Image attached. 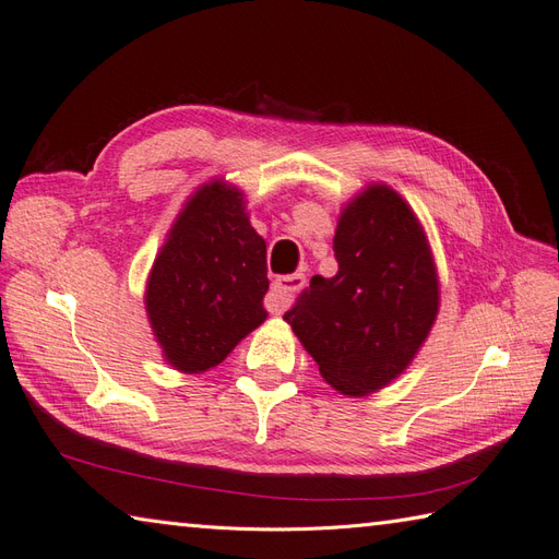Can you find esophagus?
Returning a JSON list of instances; mask_svg holds the SVG:
<instances>
[{"instance_id": "esophagus-1", "label": "esophagus", "mask_w": 559, "mask_h": 559, "mask_svg": "<svg viewBox=\"0 0 559 559\" xmlns=\"http://www.w3.org/2000/svg\"><path fill=\"white\" fill-rule=\"evenodd\" d=\"M302 284H306V277H302V275L280 277L273 284V289H270L267 298H265V308L273 314H282L286 308L292 306L296 294L302 289Z\"/></svg>"}]
</instances>
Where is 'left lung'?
Segmentation results:
<instances>
[{
	"label": "left lung",
	"instance_id": "1",
	"mask_svg": "<svg viewBox=\"0 0 559 559\" xmlns=\"http://www.w3.org/2000/svg\"><path fill=\"white\" fill-rule=\"evenodd\" d=\"M337 273L314 275L284 314L335 392L366 396L396 380L433 326L441 286L413 207L368 183L341 212Z\"/></svg>",
	"mask_w": 559,
	"mask_h": 559
}]
</instances>
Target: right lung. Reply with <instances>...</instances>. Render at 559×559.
Listing matches in <instances>:
<instances>
[{
  "label": "right lung",
  "mask_w": 559,
  "mask_h": 559,
  "mask_svg": "<svg viewBox=\"0 0 559 559\" xmlns=\"http://www.w3.org/2000/svg\"><path fill=\"white\" fill-rule=\"evenodd\" d=\"M265 240L245 193L212 179L186 200L151 265L144 306L165 361L181 373L222 364L267 312Z\"/></svg>",
  "instance_id": "obj_1"
}]
</instances>
